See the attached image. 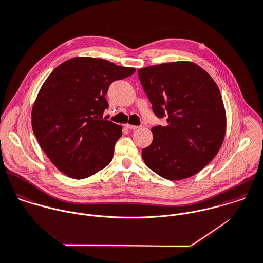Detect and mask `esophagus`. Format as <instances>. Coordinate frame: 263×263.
Masks as SVG:
<instances>
[{
	"instance_id": "esophagus-1",
	"label": "esophagus",
	"mask_w": 263,
	"mask_h": 263,
	"mask_svg": "<svg viewBox=\"0 0 263 263\" xmlns=\"http://www.w3.org/2000/svg\"><path fill=\"white\" fill-rule=\"evenodd\" d=\"M125 127H126V128H129V129H138V128H139L138 125H132V124H129V123H126V124H125Z\"/></svg>"
}]
</instances>
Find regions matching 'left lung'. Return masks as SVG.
I'll return each instance as SVG.
<instances>
[{
  "instance_id": "8db88e82",
  "label": "left lung",
  "mask_w": 263,
  "mask_h": 263,
  "mask_svg": "<svg viewBox=\"0 0 263 263\" xmlns=\"http://www.w3.org/2000/svg\"><path fill=\"white\" fill-rule=\"evenodd\" d=\"M154 113L166 126L152 127L153 141L142 151L157 175L180 180L198 174L218 153L227 113L220 90L199 65L176 61L138 70Z\"/></svg>"
}]
</instances>
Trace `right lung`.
<instances>
[{"label": "right lung", "mask_w": 263, "mask_h": 263, "mask_svg": "<svg viewBox=\"0 0 263 263\" xmlns=\"http://www.w3.org/2000/svg\"><path fill=\"white\" fill-rule=\"evenodd\" d=\"M135 71L104 59L74 57L45 81L32 106L31 125L41 148L62 174L83 179L111 162L122 126L104 117L105 95L112 82Z\"/></svg>", "instance_id": "right-lung-1"}]
</instances>
